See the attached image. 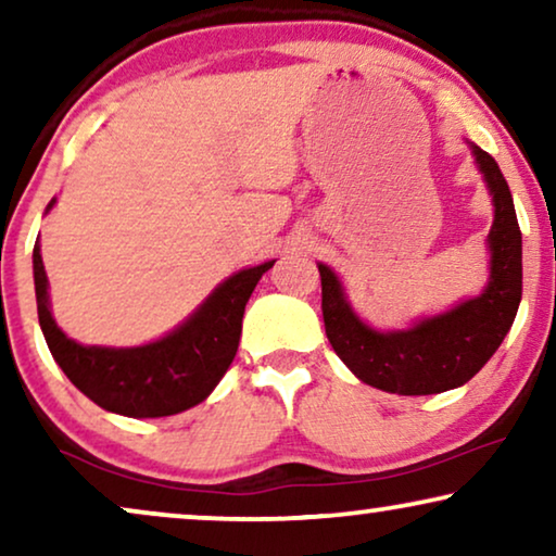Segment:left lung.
<instances>
[{
	"label": "left lung",
	"instance_id": "8db88e82",
	"mask_svg": "<svg viewBox=\"0 0 556 556\" xmlns=\"http://www.w3.org/2000/svg\"><path fill=\"white\" fill-rule=\"evenodd\" d=\"M473 154L496 207L489 235L491 280L478 299L420 321L409 331L382 333L354 316L337 276L318 265L326 337L341 362L377 390L435 394L466 384L501 346L519 311L521 230L511 189L489 151L473 147Z\"/></svg>",
	"mask_w": 556,
	"mask_h": 556
}]
</instances>
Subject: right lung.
<instances>
[{
	"label": "right lung",
	"mask_w": 556,
	"mask_h": 556,
	"mask_svg": "<svg viewBox=\"0 0 556 556\" xmlns=\"http://www.w3.org/2000/svg\"><path fill=\"white\" fill-rule=\"evenodd\" d=\"M273 263L276 261L235 273L215 288L192 318L162 341L136 349L80 346L52 321L48 276L37 242L33 250L37 316L52 359L98 407L126 417L177 415L200 405L232 364L245 303Z\"/></svg>",
	"instance_id": "obj_1"
}]
</instances>
